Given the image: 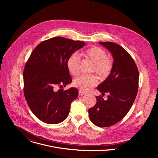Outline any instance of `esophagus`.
I'll return each mask as SVG.
<instances>
[{
  "instance_id": "34e87169",
  "label": "esophagus",
  "mask_w": 158,
  "mask_h": 158,
  "mask_svg": "<svg viewBox=\"0 0 158 158\" xmlns=\"http://www.w3.org/2000/svg\"><path fill=\"white\" fill-rule=\"evenodd\" d=\"M79 94L80 96H83V95L85 94L86 93H85V92H84V91H79Z\"/></svg>"
}]
</instances>
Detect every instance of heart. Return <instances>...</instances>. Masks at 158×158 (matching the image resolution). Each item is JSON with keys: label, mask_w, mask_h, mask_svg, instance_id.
Segmentation results:
<instances>
[{"label": "heart", "mask_w": 158, "mask_h": 158, "mask_svg": "<svg viewBox=\"0 0 158 158\" xmlns=\"http://www.w3.org/2000/svg\"><path fill=\"white\" fill-rule=\"evenodd\" d=\"M85 56L94 63L92 71H95L101 77L106 78L110 73L112 62L107 58V52L102 48L93 47L85 52ZM67 67L73 75L77 76L80 72V57L77 52L73 53L67 60ZM96 77L93 75H82L73 81L75 87L84 91H89L97 84Z\"/></svg>", "instance_id": "1"}]
</instances>
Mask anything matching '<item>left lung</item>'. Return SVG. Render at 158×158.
Instances as JSON below:
<instances>
[{
  "mask_svg": "<svg viewBox=\"0 0 158 158\" xmlns=\"http://www.w3.org/2000/svg\"><path fill=\"white\" fill-rule=\"evenodd\" d=\"M99 43L110 52L113 64L110 74L97 87L102 96L109 94L107 99L96 96L97 102L89 109V118L98 127H110L123 119L131 108L138 93L139 72L123 47L110 42Z\"/></svg>",
  "mask_w": 158,
  "mask_h": 158,
  "instance_id": "obj_1",
  "label": "left lung"
}]
</instances>
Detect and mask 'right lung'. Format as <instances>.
<instances>
[{
  "label": "right lung",
  "mask_w": 158,
  "mask_h": 158,
  "mask_svg": "<svg viewBox=\"0 0 158 158\" xmlns=\"http://www.w3.org/2000/svg\"><path fill=\"white\" fill-rule=\"evenodd\" d=\"M85 45L82 41L56 37L40 43L31 54L23 73L24 93L31 110L41 121L56 124L68 116L78 90L56 91L55 87L72 82L67 60Z\"/></svg>",
  "instance_id": "1"
}]
</instances>
